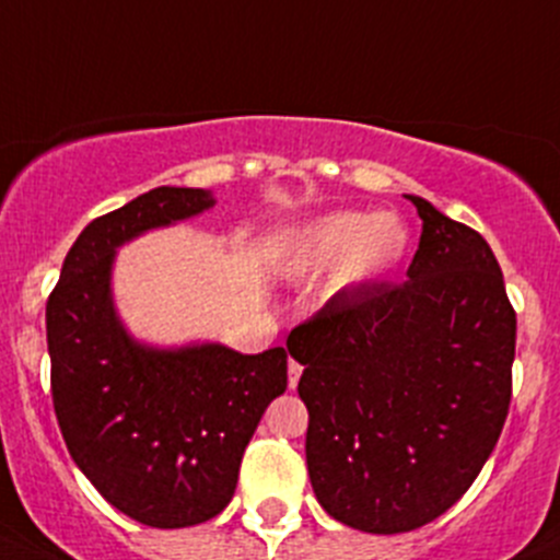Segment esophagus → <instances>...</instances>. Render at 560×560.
Segmentation results:
<instances>
[{
    "instance_id": "1",
    "label": "esophagus",
    "mask_w": 560,
    "mask_h": 560,
    "mask_svg": "<svg viewBox=\"0 0 560 560\" xmlns=\"http://www.w3.org/2000/svg\"><path fill=\"white\" fill-rule=\"evenodd\" d=\"M287 374H290V387H298V382H301V374H303V365L290 358V363H287Z\"/></svg>"
}]
</instances>
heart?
<instances>
[{"instance_id":"obj_1","label":"heart","mask_w":560,"mask_h":560,"mask_svg":"<svg viewBox=\"0 0 560 560\" xmlns=\"http://www.w3.org/2000/svg\"><path fill=\"white\" fill-rule=\"evenodd\" d=\"M409 254V228L395 213L332 211L287 238L284 268L316 276L338 268L343 287H369L393 273Z\"/></svg>"}]
</instances>
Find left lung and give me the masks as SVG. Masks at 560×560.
I'll return each mask as SVG.
<instances>
[{"label": "left lung", "mask_w": 560, "mask_h": 560, "mask_svg": "<svg viewBox=\"0 0 560 560\" xmlns=\"http://www.w3.org/2000/svg\"><path fill=\"white\" fill-rule=\"evenodd\" d=\"M406 197L422 219L406 279L338 292L287 338L303 365L316 501L369 534L444 515L482 471L512 400L517 316L488 241Z\"/></svg>", "instance_id": "8db88e82"}]
</instances>
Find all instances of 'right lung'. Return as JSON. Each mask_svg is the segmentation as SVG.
I'll use <instances>...</instances> for the list:
<instances>
[{"mask_svg":"<svg viewBox=\"0 0 560 560\" xmlns=\"http://www.w3.org/2000/svg\"><path fill=\"white\" fill-rule=\"evenodd\" d=\"M211 206L206 189L160 186L97 217L67 252L45 306L67 450L107 504L151 528L206 523L230 504L248 439L287 389L284 347H143L113 308L116 248Z\"/></svg>","mask_w":560,"mask_h":560,"instance_id":"1","label":"right lung"}]
</instances>
